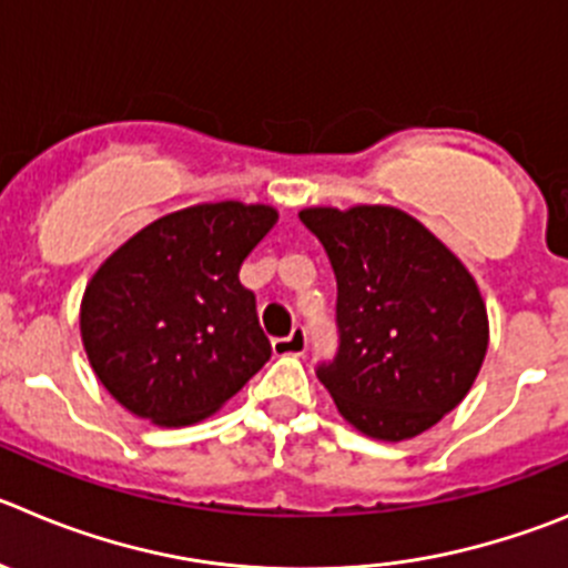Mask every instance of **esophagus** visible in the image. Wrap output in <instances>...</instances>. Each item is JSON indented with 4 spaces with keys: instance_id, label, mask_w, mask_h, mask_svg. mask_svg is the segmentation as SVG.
<instances>
[{
    "instance_id": "esophagus-1",
    "label": "esophagus",
    "mask_w": 568,
    "mask_h": 568,
    "mask_svg": "<svg viewBox=\"0 0 568 568\" xmlns=\"http://www.w3.org/2000/svg\"><path fill=\"white\" fill-rule=\"evenodd\" d=\"M274 356H302L305 353V327H294L288 336L274 338Z\"/></svg>"
}]
</instances>
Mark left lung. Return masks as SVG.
<instances>
[{"label": "left lung", "mask_w": 568, "mask_h": 568, "mask_svg": "<svg viewBox=\"0 0 568 568\" xmlns=\"http://www.w3.org/2000/svg\"><path fill=\"white\" fill-rule=\"evenodd\" d=\"M300 219L338 285L342 344L316 369L338 415L384 443L428 432L463 404L485 362L490 325L476 280L397 206H305Z\"/></svg>", "instance_id": "1"}]
</instances>
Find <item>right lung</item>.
Segmentation results:
<instances>
[{
  "mask_svg": "<svg viewBox=\"0 0 568 568\" xmlns=\"http://www.w3.org/2000/svg\"><path fill=\"white\" fill-rule=\"evenodd\" d=\"M277 210L204 201L168 212L111 252L81 300V338L100 384L153 426L215 415L272 356L241 263Z\"/></svg>",
  "mask_w": 568,
  "mask_h": 568,
  "instance_id": "1",
  "label": "right lung"
}]
</instances>
